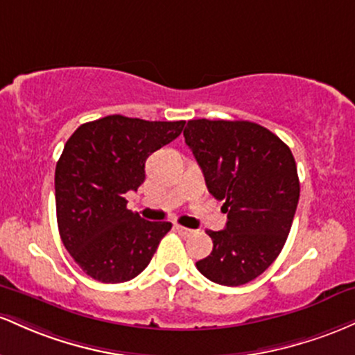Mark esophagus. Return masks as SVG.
<instances>
[{"mask_svg": "<svg viewBox=\"0 0 355 355\" xmlns=\"http://www.w3.org/2000/svg\"><path fill=\"white\" fill-rule=\"evenodd\" d=\"M174 230H176L178 233L181 234V236H184V238H188V236H191V234L194 233L193 230H189V228H184V226H179V225L174 226Z\"/></svg>", "mask_w": 355, "mask_h": 355, "instance_id": "1", "label": "esophagus"}]
</instances>
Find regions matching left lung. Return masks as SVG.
I'll return each instance as SVG.
<instances>
[{
	"label": "left lung",
	"mask_w": 355,
	"mask_h": 355,
	"mask_svg": "<svg viewBox=\"0 0 355 355\" xmlns=\"http://www.w3.org/2000/svg\"><path fill=\"white\" fill-rule=\"evenodd\" d=\"M184 141L228 213L225 230L208 231L213 252L198 270L214 284H248L273 263L292 228L300 198L292 150L248 121H188Z\"/></svg>",
	"instance_id": "obj_1"
}]
</instances>
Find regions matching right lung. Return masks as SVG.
Returning a JSON list of instances; mask_svg holds the SVG:
<instances>
[{"instance_id": "add662e5", "label": "right lung", "mask_w": 355, "mask_h": 355, "mask_svg": "<svg viewBox=\"0 0 355 355\" xmlns=\"http://www.w3.org/2000/svg\"><path fill=\"white\" fill-rule=\"evenodd\" d=\"M184 121L107 115L70 135L55 169L60 238L80 268L102 284L132 280L149 265L167 221L127 209V191L146 179V159L181 134Z\"/></svg>"}]
</instances>
